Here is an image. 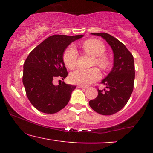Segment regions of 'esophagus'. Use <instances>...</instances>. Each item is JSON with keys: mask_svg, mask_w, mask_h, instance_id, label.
Wrapping results in <instances>:
<instances>
[{"mask_svg": "<svg viewBox=\"0 0 153 153\" xmlns=\"http://www.w3.org/2000/svg\"><path fill=\"white\" fill-rule=\"evenodd\" d=\"M78 88H87V86H84V85H78Z\"/></svg>", "mask_w": 153, "mask_h": 153, "instance_id": "1", "label": "esophagus"}]
</instances>
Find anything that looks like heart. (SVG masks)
Wrapping results in <instances>:
<instances>
[{"label":"heart","instance_id":"1","mask_svg":"<svg viewBox=\"0 0 153 153\" xmlns=\"http://www.w3.org/2000/svg\"><path fill=\"white\" fill-rule=\"evenodd\" d=\"M82 50L88 54L94 56L93 65H98L101 69L106 71L110 65V60L106 54V47L102 42L95 39H89L82 45ZM78 52L74 45L68 46L63 53V62L68 68L73 69L77 65ZM101 72L97 68L90 69L79 68L71 74L70 79L73 83L82 85H87L101 78Z\"/></svg>","mask_w":153,"mask_h":153}]
</instances>
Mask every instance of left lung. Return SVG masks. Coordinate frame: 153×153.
<instances>
[{"instance_id": "1", "label": "left lung", "mask_w": 153, "mask_h": 153, "mask_svg": "<svg viewBox=\"0 0 153 153\" xmlns=\"http://www.w3.org/2000/svg\"><path fill=\"white\" fill-rule=\"evenodd\" d=\"M101 36L109 44L114 52V66L101 82L106 89H98L97 97L91 100L93 110L102 115H112L124 108L134 88V63L131 53L124 44L107 33H92Z\"/></svg>"}]
</instances>
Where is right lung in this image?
<instances>
[{"instance_id": "1", "label": "right lung", "mask_w": 153, "mask_h": 153, "mask_svg": "<svg viewBox=\"0 0 153 153\" xmlns=\"http://www.w3.org/2000/svg\"><path fill=\"white\" fill-rule=\"evenodd\" d=\"M81 37L82 35H52L35 47L26 59L23 83L29 101L39 111L57 113L69 102L76 86L64 82L55 86L52 80L68 76L63 53L72 42Z\"/></svg>"}]
</instances>
